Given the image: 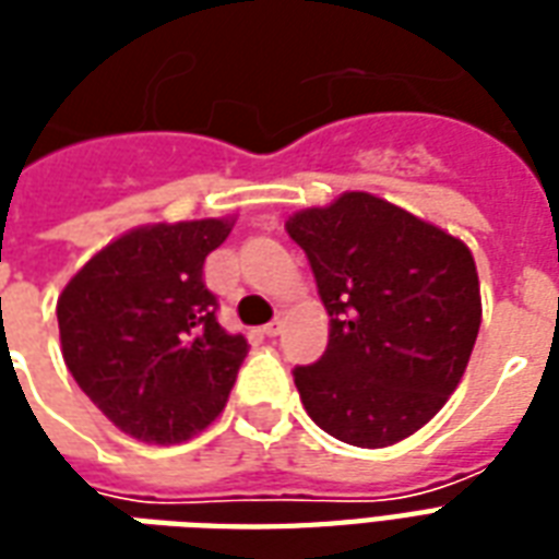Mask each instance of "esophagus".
Returning <instances> with one entry per match:
<instances>
[{
    "mask_svg": "<svg viewBox=\"0 0 559 559\" xmlns=\"http://www.w3.org/2000/svg\"><path fill=\"white\" fill-rule=\"evenodd\" d=\"M281 326H284V320H281V314H278L275 320H272V323H266V326H263V332H266L269 338H275V335L281 332Z\"/></svg>",
    "mask_w": 559,
    "mask_h": 559,
    "instance_id": "34e87169",
    "label": "esophagus"
}]
</instances>
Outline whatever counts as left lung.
<instances>
[{
  "mask_svg": "<svg viewBox=\"0 0 559 559\" xmlns=\"http://www.w3.org/2000/svg\"><path fill=\"white\" fill-rule=\"evenodd\" d=\"M329 311L326 353L293 371L308 416L335 440L383 449L437 416L481 323L469 248L365 191L287 221Z\"/></svg>",
  "mask_w": 559,
  "mask_h": 559,
  "instance_id": "obj_1",
  "label": "left lung"
}]
</instances>
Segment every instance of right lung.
<instances>
[{
  "instance_id": "right-lung-1",
  "label": "right lung",
  "mask_w": 559,
  "mask_h": 559,
  "mask_svg": "<svg viewBox=\"0 0 559 559\" xmlns=\"http://www.w3.org/2000/svg\"><path fill=\"white\" fill-rule=\"evenodd\" d=\"M230 227H138L92 257L56 302L68 371L134 440L182 443L227 404L248 341L221 329L203 263Z\"/></svg>"
}]
</instances>
